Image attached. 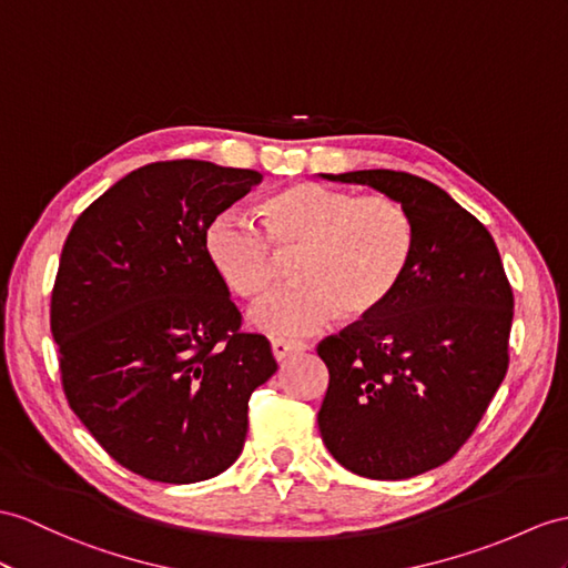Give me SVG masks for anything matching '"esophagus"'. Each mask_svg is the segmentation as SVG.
I'll use <instances>...</instances> for the list:
<instances>
[{
	"instance_id": "obj_1",
	"label": "esophagus",
	"mask_w": 568,
	"mask_h": 568,
	"mask_svg": "<svg viewBox=\"0 0 568 568\" xmlns=\"http://www.w3.org/2000/svg\"><path fill=\"white\" fill-rule=\"evenodd\" d=\"M308 347L303 342H288V339H272V354L276 362H286L301 352H306Z\"/></svg>"
}]
</instances>
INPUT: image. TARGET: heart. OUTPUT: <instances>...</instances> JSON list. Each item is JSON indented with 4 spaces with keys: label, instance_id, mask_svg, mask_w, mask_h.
Masks as SVG:
<instances>
[{
    "label": "heart",
    "instance_id": "b5f03b06",
    "mask_svg": "<svg viewBox=\"0 0 568 568\" xmlns=\"http://www.w3.org/2000/svg\"><path fill=\"white\" fill-rule=\"evenodd\" d=\"M262 229L243 212H219L204 251L233 294L257 298L272 286L280 255L292 257L298 284L253 308L251 323L270 335L303 337L342 313L366 321L395 296L409 267L414 226L388 195L354 197L321 183H298L260 204Z\"/></svg>",
    "mask_w": 568,
    "mask_h": 568
}]
</instances>
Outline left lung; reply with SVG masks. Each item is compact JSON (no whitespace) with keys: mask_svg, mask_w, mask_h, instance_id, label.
<instances>
[{"mask_svg":"<svg viewBox=\"0 0 568 568\" xmlns=\"http://www.w3.org/2000/svg\"><path fill=\"white\" fill-rule=\"evenodd\" d=\"M323 178L383 192L414 226L388 306L317 347L329 371L317 426L332 458L368 479H407L450 460L499 390L514 292L491 233L446 190L385 169Z\"/></svg>","mask_w":568,"mask_h":568,"instance_id":"8db88e82","label":"left lung"}]
</instances>
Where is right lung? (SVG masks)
<instances>
[{"label":"right lung","instance_id":"1","mask_svg":"<svg viewBox=\"0 0 568 568\" xmlns=\"http://www.w3.org/2000/svg\"><path fill=\"white\" fill-rule=\"evenodd\" d=\"M262 173L212 161L136 169L77 219L52 288L62 385L110 458L154 481L224 473L247 399L276 362L204 251V231Z\"/></svg>","mask_w":568,"mask_h":568}]
</instances>
